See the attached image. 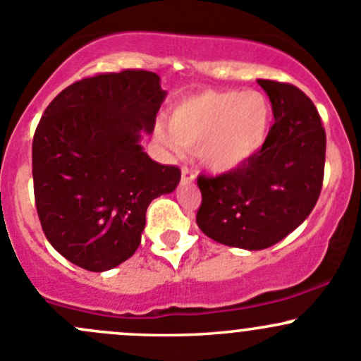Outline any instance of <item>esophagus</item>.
Masks as SVG:
<instances>
[{
    "label": "esophagus",
    "instance_id": "esophagus-1",
    "mask_svg": "<svg viewBox=\"0 0 361 361\" xmlns=\"http://www.w3.org/2000/svg\"><path fill=\"white\" fill-rule=\"evenodd\" d=\"M193 180H195V171H192L190 168H187V166H183V168H181V181L190 183Z\"/></svg>",
    "mask_w": 361,
    "mask_h": 361
}]
</instances>
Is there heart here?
Wrapping results in <instances>:
<instances>
[{"label": "heart", "mask_w": 361, "mask_h": 361, "mask_svg": "<svg viewBox=\"0 0 361 361\" xmlns=\"http://www.w3.org/2000/svg\"><path fill=\"white\" fill-rule=\"evenodd\" d=\"M271 126V105L259 91H202L174 107L159 140L169 149H195L200 164L228 173L259 152Z\"/></svg>", "instance_id": "b5f03b06"}]
</instances>
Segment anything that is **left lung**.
I'll use <instances>...</instances> for the list:
<instances>
[{
    "label": "left lung",
    "instance_id": "8db88e82",
    "mask_svg": "<svg viewBox=\"0 0 361 361\" xmlns=\"http://www.w3.org/2000/svg\"><path fill=\"white\" fill-rule=\"evenodd\" d=\"M275 123L254 157L228 173L199 174V228L223 245L267 249L313 211L324 183L325 130L313 102L289 82L257 79Z\"/></svg>",
    "mask_w": 361,
    "mask_h": 361
}]
</instances>
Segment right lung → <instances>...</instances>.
Here are the masks:
<instances>
[{
    "label": "right lung",
    "instance_id": "right-lung-1",
    "mask_svg": "<svg viewBox=\"0 0 361 361\" xmlns=\"http://www.w3.org/2000/svg\"><path fill=\"white\" fill-rule=\"evenodd\" d=\"M166 91L155 72H104L72 82L48 105L32 138L34 199L53 249L90 271L135 254L147 207L180 183L176 166L152 161V133Z\"/></svg>",
    "mask_w": 361,
    "mask_h": 361
}]
</instances>
